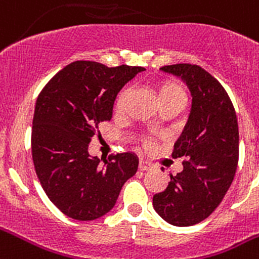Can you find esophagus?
I'll use <instances>...</instances> for the list:
<instances>
[{"instance_id":"34e87169","label":"esophagus","mask_w":259,"mask_h":259,"mask_svg":"<svg viewBox=\"0 0 259 259\" xmlns=\"http://www.w3.org/2000/svg\"><path fill=\"white\" fill-rule=\"evenodd\" d=\"M152 168H153V165L150 164L149 162H147V160L142 159L139 162V170H149V169H152Z\"/></svg>"}]
</instances>
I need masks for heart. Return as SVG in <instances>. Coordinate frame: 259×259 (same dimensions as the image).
I'll use <instances>...</instances> for the list:
<instances>
[{"mask_svg":"<svg viewBox=\"0 0 259 259\" xmlns=\"http://www.w3.org/2000/svg\"><path fill=\"white\" fill-rule=\"evenodd\" d=\"M127 89L122 90L116 97L115 101V110L116 111H122L125 105V100L127 96ZM158 97H159L160 104H181L183 105L186 101V94L182 90V87L175 81H164L159 83L158 86ZM145 147H152V140L145 139L144 140Z\"/></svg>","mask_w":259,"mask_h":259,"instance_id":"b5f03b06","label":"heart"}]
</instances>
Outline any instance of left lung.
I'll list each match as a JSON object with an SVG mask.
<instances>
[{
  "label": "left lung",
  "instance_id": "1",
  "mask_svg": "<svg viewBox=\"0 0 259 259\" xmlns=\"http://www.w3.org/2000/svg\"><path fill=\"white\" fill-rule=\"evenodd\" d=\"M160 69L186 82L192 106L172 152L173 158H185L183 170L170 175L167 188L153 196V206L169 224L190 227L212 214L234 180L239 159L237 114L224 87L200 66L180 63Z\"/></svg>",
  "mask_w": 259,
  "mask_h": 259
}]
</instances>
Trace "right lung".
I'll return each mask as SVG.
<instances>
[{"mask_svg": "<svg viewBox=\"0 0 259 259\" xmlns=\"http://www.w3.org/2000/svg\"><path fill=\"white\" fill-rule=\"evenodd\" d=\"M143 67L77 60L58 72L39 94L31 130L35 172L50 201L74 220H95L116 204L122 185L137 173L133 153L91 157L89 143L110 121L120 90Z\"/></svg>", "mask_w": 259, "mask_h": 259, "instance_id": "obj_1", "label": "right lung"}]
</instances>
